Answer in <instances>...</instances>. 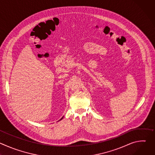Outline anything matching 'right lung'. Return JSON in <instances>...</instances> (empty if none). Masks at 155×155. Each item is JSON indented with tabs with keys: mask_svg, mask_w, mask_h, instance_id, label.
<instances>
[{
	"mask_svg": "<svg viewBox=\"0 0 155 155\" xmlns=\"http://www.w3.org/2000/svg\"><path fill=\"white\" fill-rule=\"evenodd\" d=\"M63 117H62V118H61V119H60V120H60V121H61V120H62V118H63Z\"/></svg>",
	"mask_w": 155,
	"mask_h": 155,
	"instance_id": "add662e5",
	"label": "right lung"
}]
</instances>
